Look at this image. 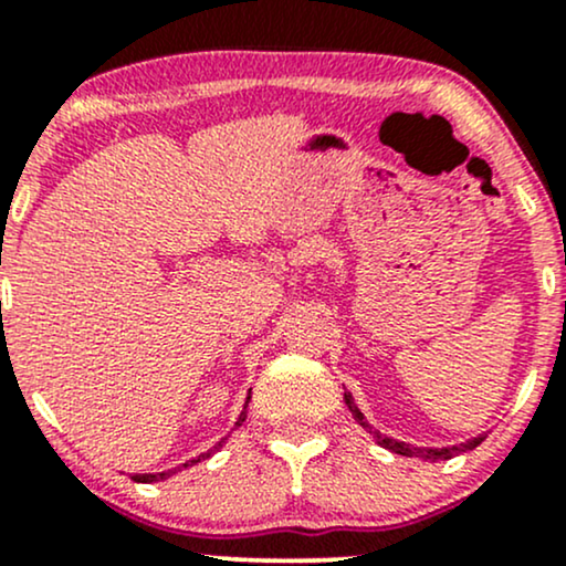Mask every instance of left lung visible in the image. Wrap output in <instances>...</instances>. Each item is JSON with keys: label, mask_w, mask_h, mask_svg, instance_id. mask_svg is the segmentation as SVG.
<instances>
[{"label": "left lung", "mask_w": 566, "mask_h": 566, "mask_svg": "<svg viewBox=\"0 0 566 566\" xmlns=\"http://www.w3.org/2000/svg\"><path fill=\"white\" fill-rule=\"evenodd\" d=\"M343 399H346V407L350 409V415H354V420L359 426H365L369 433H373V439L378 441L380 447H386V450H391L396 454H401V458H420L426 460V463H439V460H450V458H458V454L473 450V447H479L482 441L486 439V433H479V437H473L465 441V444H450V447H415V444H407V441H399V439H391L386 437V433H380L378 428H375L369 420L365 418V412H361L359 407H356L354 396L350 391L343 394Z\"/></svg>", "instance_id": "1"}]
</instances>
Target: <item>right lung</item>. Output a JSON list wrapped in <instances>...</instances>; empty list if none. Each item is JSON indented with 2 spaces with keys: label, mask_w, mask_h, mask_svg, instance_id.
Returning a JSON list of instances; mask_svg holds the SVG:
<instances>
[{
  "label": "right lung",
  "mask_w": 566,
  "mask_h": 566,
  "mask_svg": "<svg viewBox=\"0 0 566 566\" xmlns=\"http://www.w3.org/2000/svg\"><path fill=\"white\" fill-rule=\"evenodd\" d=\"M247 405H250V396H247V401H244V409L242 412H239V418H237V423H233V428H239L247 420ZM231 428V431H233ZM226 444V439H220L216 447H210V450H207L205 454H199V458H191V460H186L184 465H178V469H170V471H161V473H133V482H140V484H154V482H165V479H170L172 473H178V471H184V469H188V465H197V463H201V460L205 458H210V454H216L220 447Z\"/></svg>",
  "instance_id": "1"
}]
</instances>
